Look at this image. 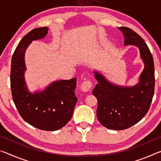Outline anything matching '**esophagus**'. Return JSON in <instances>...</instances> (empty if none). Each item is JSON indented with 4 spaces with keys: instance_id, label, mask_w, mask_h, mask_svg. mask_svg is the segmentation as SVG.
<instances>
[{
    "instance_id": "obj_1",
    "label": "esophagus",
    "mask_w": 161,
    "mask_h": 161,
    "mask_svg": "<svg viewBox=\"0 0 161 161\" xmlns=\"http://www.w3.org/2000/svg\"><path fill=\"white\" fill-rule=\"evenodd\" d=\"M92 87V82L90 80H86L81 83L80 86V89L82 92H88Z\"/></svg>"
}]
</instances>
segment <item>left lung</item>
<instances>
[{
    "label": "left lung",
    "instance_id": "1",
    "mask_svg": "<svg viewBox=\"0 0 161 161\" xmlns=\"http://www.w3.org/2000/svg\"><path fill=\"white\" fill-rule=\"evenodd\" d=\"M125 37V45L139 48L145 64L139 83L132 87L113 85L94 71L98 84L92 90L97 99V116L107 128L121 130L134 125L148 112L155 90V69L152 53L142 38L127 27H119Z\"/></svg>",
    "mask_w": 161,
    "mask_h": 161
}]
</instances>
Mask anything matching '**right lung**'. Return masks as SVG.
<instances>
[{
    "instance_id": "1",
    "label": "right lung",
    "mask_w": 161,
    "mask_h": 161,
    "mask_svg": "<svg viewBox=\"0 0 161 161\" xmlns=\"http://www.w3.org/2000/svg\"><path fill=\"white\" fill-rule=\"evenodd\" d=\"M47 27L31 30L18 44L11 59V87L12 98L20 115L39 130L54 131L65 126L72 117L77 101L75 91L76 78L54 82L41 92L30 93L24 74L25 51L34 40L44 38Z\"/></svg>"
}]
</instances>
